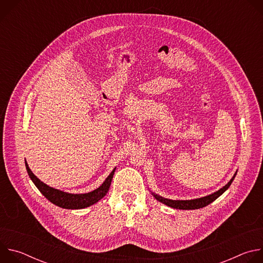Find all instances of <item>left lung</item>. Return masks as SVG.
I'll return each instance as SVG.
<instances>
[{
  "mask_svg": "<svg viewBox=\"0 0 263 263\" xmlns=\"http://www.w3.org/2000/svg\"><path fill=\"white\" fill-rule=\"evenodd\" d=\"M237 173V172H236ZM236 173L234 174V176L232 177V179L224 185L222 189H220L219 191L209 195V196H206V197H203V198H200V199H195V200H170V199H165V198H162L158 195H155V194H152L154 196V198L165 204L166 206H170L172 208H175V209H183V210H193V209H200V208H203L207 205H209L210 203H212L213 201H215L219 196H221L224 192H226L231 183L233 182L235 176H236Z\"/></svg>",
  "mask_w": 263,
  "mask_h": 263,
  "instance_id": "1",
  "label": "left lung"
}]
</instances>
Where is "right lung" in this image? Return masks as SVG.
Segmentation results:
<instances>
[{
  "instance_id": "add662e5",
  "label": "right lung",
  "mask_w": 263,
  "mask_h": 263,
  "mask_svg": "<svg viewBox=\"0 0 263 263\" xmlns=\"http://www.w3.org/2000/svg\"><path fill=\"white\" fill-rule=\"evenodd\" d=\"M26 168L28 172V175L32 182L35 184V186L39 189V191L53 204H55L58 207L65 208V209H82L89 207L97 202H99L102 198L106 196V194L109 191V187L111 185L112 178H114L116 168H114L110 173V175L106 178V180L103 182V184L98 187L97 190L87 193V194H68L64 193L59 190H55L53 187H50L49 185L45 184L43 181H41L37 178L32 171L29 168V165L27 161H25Z\"/></svg>"
}]
</instances>
